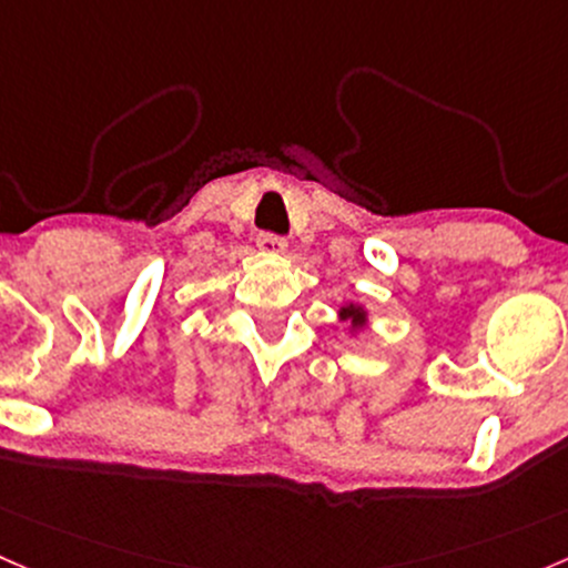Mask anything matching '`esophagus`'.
Returning a JSON list of instances; mask_svg holds the SVG:
<instances>
[{
  "label": "esophagus",
  "mask_w": 568,
  "mask_h": 568,
  "mask_svg": "<svg viewBox=\"0 0 568 568\" xmlns=\"http://www.w3.org/2000/svg\"><path fill=\"white\" fill-rule=\"evenodd\" d=\"M258 251L266 255H285L288 251V242L283 236H274V234H261L258 236Z\"/></svg>",
  "instance_id": "esophagus-1"
}]
</instances>
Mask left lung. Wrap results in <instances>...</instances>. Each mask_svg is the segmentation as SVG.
<instances>
[{
  "label": "left lung",
  "mask_w": 568,
  "mask_h": 568,
  "mask_svg": "<svg viewBox=\"0 0 568 568\" xmlns=\"http://www.w3.org/2000/svg\"><path fill=\"white\" fill-rule=\"evenodd\" d=\"M339 321L351 323V326H347V334L361 336L369 328V310L358 302H347L339 307Z\"/></svg>",
  "instance_id": "8db88e82"
}]
</instances>
